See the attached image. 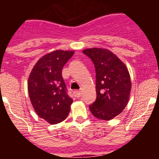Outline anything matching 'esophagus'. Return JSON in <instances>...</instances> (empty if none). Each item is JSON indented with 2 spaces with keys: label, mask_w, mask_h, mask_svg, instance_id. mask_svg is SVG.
Segmentation results:
<instances>
[{
  "label": "esophagus",
  "mask_w": 159,
  "mask_h": 159,
  "mask_svg": "<svg viewBox=\"0 0 159 159\" xmlns=\"http://www.w3.org/2000/svg\"><path fill=\"white\" fill-rule=\"evenodd\" d=\"M74 95L77 97V98H79V97H80L82 95V92L81 91H75L74 92Z\"/></svg>",
  "instance_id": "34e87169"
}]
</instances>
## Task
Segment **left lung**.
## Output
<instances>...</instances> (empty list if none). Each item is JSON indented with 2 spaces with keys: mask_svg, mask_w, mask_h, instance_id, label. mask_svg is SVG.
<instances>
[{
  "mask_svg": "<svg viewBox=\"0 0 159 159\" xmlns=\"http://www.w3.org/2000/svg\"><path fill=\"white\" fill-rule=\"evenodd\" d=\"M92 59L96 74V100L89 105L97 119L111 120L121 113L130 99L131 81L124 63L107 48L83 50Z\"/></svg>",
  "mask_w": 159,
  "mask_h": 159,
  "instance_id": "1",
  "label": "left lung"
}]
</instances>
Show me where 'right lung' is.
Instances as JSON below:
<instances>
[{
  "instance_id": "obj_1",
  "label": "right lung",
  "mask_w": 159,
  "mask_h": 159,
  "mask_svg": "<svg viewBox=\"0 0 159 159\" xmlns=\"http://www.w3.org/2000/svg\"><path fill=\"white\" fill-rule=\"evenodd\" d=\"M74 51L57 50L40 58L30 72L28 91L38 116L50 124L64 121L73 100L66 92L62 69Z\"/></svg>"
}]
</instances>
